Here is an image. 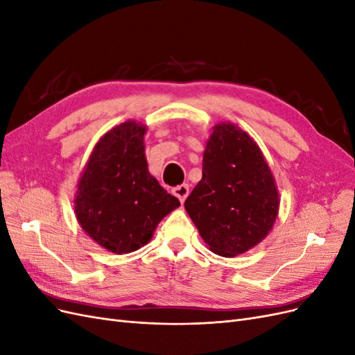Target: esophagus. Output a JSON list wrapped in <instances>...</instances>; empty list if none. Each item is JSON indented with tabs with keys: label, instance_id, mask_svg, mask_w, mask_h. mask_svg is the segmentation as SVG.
Masks as SVG:
<instances>
[{
	"label": "esophagus",
	"instance_id": "esophagus-1",
	"mask_svg": "<svg viewBox=\"0 0 355 355\" xmlns=\"http://www.w3.org/2000/svg\"><path fill=\"white\" fill-rule=\"evenodd\" d=\"M173 194L179 198V201H180V202H184V201L187 200L188 194H189V187H188L187 184H184V185H179V187H176V188L173 189Z\"/></svg>",
	"mask_w": 355,
	"mask_h": 355
}]
</instances>
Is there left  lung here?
<instances>
[{
    "mask_svg": "<svg viewBox=\"0 0 355 355\" xmlns=\"http://www.w3.org/2000/svg\"><path fill=\"white\" fill-rule=\"evenodd\" d=\"M278 192L259 146L234 124H218L202 157V178L185 209L213 253L232 257L261 243L278 214Z\"/></svg>",
    "mask_w": 355,
    "mask_h": 355,
    "instance_id": "1",
    "label": "left lung"
}]
</instances>
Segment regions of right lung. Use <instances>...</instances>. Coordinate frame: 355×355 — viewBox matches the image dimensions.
Masks as SVG:
<instances>
[{
	"label": "right lung",
	"instance_id": "right-lung-1",
	"mask_svg": "<svg viewBox=\"0 0 355 355\" xmlns=\"http://www.w3.org/2000/svg\"><path fill=\"white\" fill-rule=\"evenodd\" d=\"M145 132V125L127 121L106 133L93 149L73 200L81 228L118 254L141 249L159 220L180 206L149 175Z\"/></svg>",
	"mask_w": 355,
	"mask_h": 355
}]
</instances>
